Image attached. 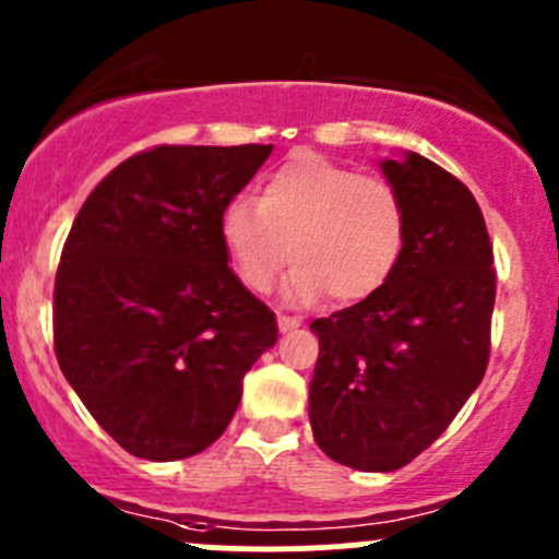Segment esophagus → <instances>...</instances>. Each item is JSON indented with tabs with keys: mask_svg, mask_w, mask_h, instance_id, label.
<instances>
[{
	"mask_svg": "<svg viewBox=\"0 0 559 559\" xmlns=\"http://www.w3.org/2000/svg\"><path fill=\"white\" fill-rule=\"evenodd\" d=\"M297 326H300V319H295V316L278 313V330L281 332H292V330H297Z\"/></svg>",
	"mask_w": 559,
	"mask_h": 559,
	"instance_id": "1",
	"label": "esophagus"
}]
</instances>
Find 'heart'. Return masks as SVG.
Listing matches in <instances>:
<instances>
[{
	"mask_svg": "<svg viewBox=\"0 0 559 559\" xmlns=\"http://www.w3.org/2000/svg\"><path fill=\"white\" fill-rule=\"evenodd\" d=\"M224 251L246 289L267 292L284 264L289 306L326 295L359 302L379 292L405 246V211L392 186L319 154H295L259 186L257 202L238 197L218 222Z\"/></svg>",
	"mask_w": 559,
	"mask_h": 559,
	"instance_id": "obj_1",
	"label": "heart"
}]
</instances>
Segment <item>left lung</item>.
<instances>
[{
  "instance_id": "8db88e82",
  "label": "left lung",
  "mask_w": 559,
  "mask_h": 559,
  "mask_svg": "<svg viewBox=\"0 0 559 559\" xmlns=\"http://www.w3.org/2000/svg\"><path fill=\"white\" fill-rule=\"evenodd\" d=\"M379 170L403 202V253L379 292L311 321L321 348L308 416L330 460L389 473L425 452L481 384L495 270L465 183L414 151Z\"/></svg>"
}]
</instances>
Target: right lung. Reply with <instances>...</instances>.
I'll return each mask as SVG.
<instances>
[{
	"instance_id": "add662e5",
	"label": "right lung",
	"mask_w": 559,
	"mask_h": 559,
	"mask_svg": "<svg viewBox=\"0 0 559 559\" xmlns=\"http://www.w3.org/2000/svg\"><path fill=\"white\" fill-rule=\"evenodd\" d=\"M273 145H159L88 194L53 289L56 359L129 454L186 460L238 411L278 341L275 313L229 267L218 222Z\"/></svg>"
}]
</instances>
